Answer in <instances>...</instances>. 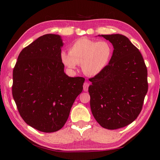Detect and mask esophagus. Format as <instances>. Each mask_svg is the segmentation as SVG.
<instances>
[{"label": "esophagus", "mask_w": 160, "mask_h": 160, "mask_svg": "<svg viewBox=\"0 0 160 160\" xmlns=\"http://www.w3.org/2000/svg\"><path fill=\"white\" fill-rule=\"evenodd\" d=\"M88 88H89V83L88 82H84L83 84V89L84 91H88Z\"/></svg>", "instance_id": "obj_1"}]
</instances>
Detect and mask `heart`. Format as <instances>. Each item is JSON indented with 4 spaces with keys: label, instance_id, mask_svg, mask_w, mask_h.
I'll list each match as a JSON object with an SVG mask.
<instances>
[{
    "label": "heart",
    "instance_id": "obj_1",
    "mask_svg": "<svg viewBox=\"0 0 160 160\" xmlns=\"http://www.w3.org/2000/svg\"><path fill=\"white\" fill-rule=\"evenodd\" d=\"M113 46L106 40L96 41L82 38L75 41L69 52L62 51L60 60L68 69H76L82 64L84 73L88 76H96L104 70L113 56Z\"/></svg>",
    "mask_w": 160,
    "mask_h": 160
}]
</instances>
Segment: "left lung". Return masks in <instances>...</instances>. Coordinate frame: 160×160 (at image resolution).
<instances>
[{"mask_svg":"<svg viewBox=\"0 0 160 160\" xmlns=\"http://www.w3.org/2000/svg\"><path fill=\"white\" fill-rule=\"evenodd\" d=\"M113 46L103 71L90 78V106L101 127L114 130L132 123L142 111L148 91L147 69L141 53L121 34L101 35Z\"/></svg>","mask_w":160,"mask_h":160,"instance_id":"8db88e82","label":"left lung"}]
</instances>
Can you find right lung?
Instances as JSON below:
<instances>
[{"instance_id": "1", "label": "right lung", "mask_w": 160, "mask_h": 160, "mask_svg": "<svg viewBox=\"0 0 160 160\" xmlns=\"http://www.w3.org/2000/svg\"><path fill=\"white\" fill-rule=\"evenodd\" d=\"M62 46L59 35L40 36L21 51L13 70L12 95L20 116L42 132L63 127L83 89L84 78L64 72Z\"/></svg>"}]
</instances>
